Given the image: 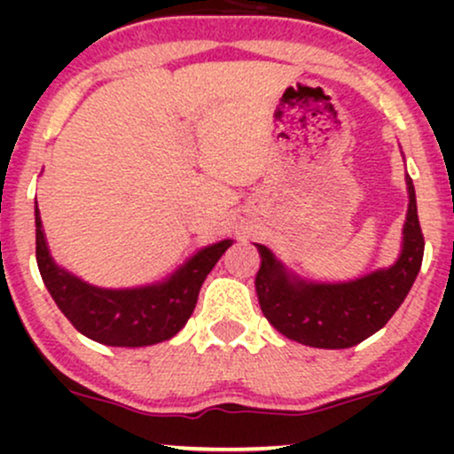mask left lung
Segmentation results:
<instances>
[{"mask_svg":"<svg viewBox=\"0 0 454 454\" xmlns=\"http://www.w3.org/2000/svg\"><path fill=\"white\" fill-rule=\"evenodd\" d=\"M410 194L403 223V245L397 262L343 284H314L286 270L269 247L258 245L260 270L256 293L260 309L281 335L311 348L341 350L378 333L408 296L420 264L425 239L416 211V194L405 176Z\"/></svg>","mask_w":454,"mask_h":454,"instance_id":"1","label":"left lung"}]
</instances>
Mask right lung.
Returning a JSON list of instances; mask_svg holds the SVG:
<instances>
[{
	"mask_svg": "<svg viewBox=\"0 0 454 454\" xmlns=\"http://www.w3.org/2000/svg\"><path fill=\"white\" fill-rule=\"evenodd\" d=\"M231 245V239H223L202 247L160 284L126 290L98 288L57 267L46 247L35 202V260L44 286L72 326L104 346L140 348L175 337L194 311L202 281Z\"/></svg>",
	"mask_w": 454,
	"mask_h": 454,
	"instance_id": "obj_1",
	"label": "right lung"
}]
</instances>
